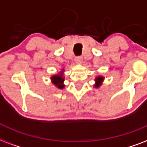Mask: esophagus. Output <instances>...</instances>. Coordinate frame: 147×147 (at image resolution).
Returning <instances> with one entry per match:
<instances>
[{"instance_id": "1", "label": "esophagus", "mask_w": 147, "mask_h": 147, "mask_svg": "<svg viewBox=\"0 0 147 147\" xmlns=\"http://www.w3.org/2000/svg\"><path fill=\"white\" fill-rule=\"evenodd\" d=\"M83 60V58L82 57H76V58H75V62H76V63H81L82 62Z\"/></svg>"}]
</instances>
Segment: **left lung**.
<instances>
[{
  "label": "left lung",
  "mask_w": 147,
  "mask_h": 147,
  "mask_svg": "<svg viewBox=\"0 0 147 147\" xmlns=\"http://www.w3.org/2000/svg\"><path fill=\"white\" fill-rule=\"evenodd\" d=\"M94 80H95V84L93 86H94L95 88H98L101 85H102V82H103L104 80H105V77L101 76V75H99V76H96Z\"/></svg>",
  "instance_id": "obj_1"
}]
</instances>
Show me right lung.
<instances>
[{
    "label": "right lung",
    "instance_id": "1",
    "mask_svg": "<svg viewBox=\"0 0 147 147\" xmlns=\"http://www.w3.org/2000/svg\"><path fill=\"white\" fill-rule=\"evenodd\" d=\"M64 72L65 69L62 68V71L60 72L51 76V81L52 84L55 85L56 88H58V89L62 90L65 88Z\"/></svg>",
    "mask_w": 147,
    "mask_h": 147
}]
</instances>
